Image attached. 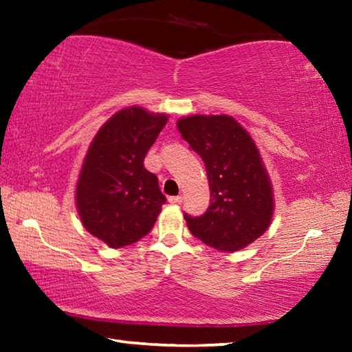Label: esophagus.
<instances>
[{"label":"esophagus","instance_id":"esophagus-1","mask_svg":"<svg viewBox=\"0 0 352 352\" xmlns=\"http://www.w3.org/2000/svg\"><path fill=\"white\" fill-rule=\"evenodd\" d=\"M182 201H183L182 195H172V197H169V204L172 205H180Z\"/></svg>","mask_w":352,"mask_h":352}]
</instances>
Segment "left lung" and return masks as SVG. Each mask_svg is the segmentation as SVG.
<instances>
[{
  "label": "left lung",
  "instance_id": "obj_1",
  "mask_svg": "<svg viewBox=\"0 0 352 352\" xmlns=\"http://www.w3.org/2000/svg\"><path fill=\"white\" fill-rule=\"evenodd\" d=\"M177 129L204 160L210 183L206 212H184L190 234L220 252L247 247L265 233L273 214L270 180L253 140L226 115L183 118Z\"/></svg>",
  "mask_w": 352,
  "mask_h": 352
}]
</instances>
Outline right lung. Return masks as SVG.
<instances>
[{
    "label": "right lung",
    "instance_id": "obj_1",
    "mask_svg": "<svg viewBox=\"0 0 352 352\" xmlns=\"http://www.w3.org/2000/svg\"><path fill=\"white\" fill-rule=\"evenodd\" d=\"M168 116L130 107L113 115L94 136L83 162L76 204L88 233L111 248L151 233L166 204L158 178L144 168L148 148Z\"/></svg>",
    "mask_w": 352,
    "mask_h": 352
}]
</instances>
